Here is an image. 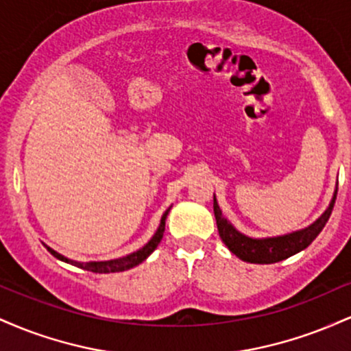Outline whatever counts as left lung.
<instances>
[{
	"mask_svg": "<svg viewBox=\"0 0 351 351\" xmlns=\"http://www.w3.org/2000/svg\"><path fill=\"white\" fill-rule=\"evenodd\" d=\"M337 199V191L333 195L332 203L327 208V211L324 213L312 226L302 229V231L292 232L287 236H279V237H267V239H252L241 234L239 231H236L234 226L231 223H228V219H224L223 213H221L219 206H217V201L215 198L213 208H215V216H216V224L217 231H219V237L223 239V243L228 245V249L232 254H236L239 259L245 261V263L251 264H274L279 263V261L287 259V257L293 256V254L304 251L305 247H308L312 244V241L320 234L322 229L327 224L330 215H332L333 204Z\"/></svg>",
	"mask_w": 351,
	"mask_h": 351,
	"instance_id": "1",
	"label": "left lung"
}]
</instances>
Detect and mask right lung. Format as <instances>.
<instances>
[{"label": "right lung", "instance_id": "add662e5", "mask_svg": "<svg viewBox=\"0 0 351 351\" xmlns=\"http://www.w3.org/2000/svg\"><path fill=\"white\" fill-rule=\"evenodd\" d=\"M168 213H170V208H168L167 211H165V215L162 216V223H160L158 231H156L155 236L152 237L150 243H148L147 245H143V247L138 249V251H136V252L128 254V256L120 257V259L106 261V263H75V261L67 259V257L60 256V254H58L56 251H52L51 247H47V251H49L54 257H58V259L64 261V263L74 264V265H77V267H80V269H86V271H90V272H95V274H108V272L127 271V269H132V267H135V265H138L140 263H143V261L147 259V257L150 256L153 251H155L156 245L160 244V241H162V237H163L165 219H167Z\"/></svg>", "mask_w": 351, "mask_h": 351}]
</instances>
